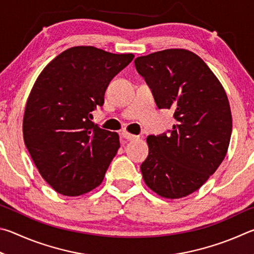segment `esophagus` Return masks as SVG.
Segmentation results:
<instances>
[{"instance_id": "esophagus-1", "label": "esophagus", "mask_w": 254, "mask_h": 254, "mask_svg": "<svg viewBox=\"0 0 254 254\" xmlns=\"http://www.w3.org/2000/svg\"><path fill=\"white\" fill-rule=\"evenodd\" d=\"M122 136L124 137L125 139H128V140H137V139H139V136L129 134V132H127V131H123L122 132Z\"/></svg>"}]
</instances>
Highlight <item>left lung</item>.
<instances>
[{"label":"left lung","instance_id":"1","mask_svg":"<svg viewBox=\"0 0 254 254\" xmlns=\"http://www.w3.org/2000/svg\"><path fill=\"white\" fill-rule=\"evenodd\" d=\"M159 109H173L170 135L148 136L140 170L146 185L165 198H181L205 183L228 153L232 115L216 75L197 55L167 49L136 58Z\"/></svg>","mask_w":254,"mask_h":254}]
</instances>
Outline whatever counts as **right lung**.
<instances>
[{"mask_svg":"<svg viewBox=\"0 0 254 254\" xmlns=\"http://www.w3.org/2000/svg\"><path fill=\"white\" fill-rule=\"evenodd\" d=\"M134 57L72 47L35 80L24 110V144L43 180L59 194L79 196L104 181L120 147L119 136L89 118L104 105L110 80Z\"/></svg>","mask_w":254,"mask_h":254,"instance_id":"add662e5","label":"right lung"}]
</instances>
